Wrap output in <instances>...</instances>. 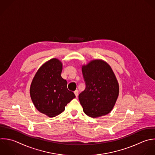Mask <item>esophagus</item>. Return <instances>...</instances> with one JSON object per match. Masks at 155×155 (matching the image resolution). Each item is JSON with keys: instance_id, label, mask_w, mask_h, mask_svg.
Returning a JSON list of instances; mask_svg holds the SVG:
<instances>
[{"instance_id": "obj_1", "label": "esophagus", "mask_w": 155, "mask_h": 155, "mask_svg": "<svg viewBox=\"0 0 155 155\" xmlns=\"http://www.w3.org/2000/svg\"><path fill=\"white\" fill-rule=\"evenodd\" d=\"M74 94H75L76 97H77L78 95V90H75V91H74Z\"/></svg>"}]
</instances>
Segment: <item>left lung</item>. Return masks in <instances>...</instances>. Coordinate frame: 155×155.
<instances>
[{
    "mask_svg": "<svg viewBox=\"0 0 155 155\" xmlns=\"http://www.w3.org/2000/svg\"><path fill=\"white\" fill-rule=\"evenodd\" d=\"M86 84L78 95L84 112L92 118L108 114L112 110L119 94V86L110 66L101 60L83 66Z\"/></svg>",
    "mask_w": 155,
    "mask_h": 155,
    "instance_id": "8db88e82",
    "label": "left lung"
}]
</instances>
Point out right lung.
<instances>
[{
    "label": "right lung",
    "instance_id": "right-lung-1",
    "mask_svg": "<svg viewBox=\"0 0 155 155\" xmlns=\"http://www.w3.org/2000/svg\"><path fill=\"white\" fill-rule=\"evenodd\" d=\"M62 63L52 58L43 64L34 77L30 87L31 100L36 109L49 117H54L75 98L67 88V81L61 77Z\"/></svg>",
    "mask_w": 155,
    "mask_h": 155
}]
</instances>
